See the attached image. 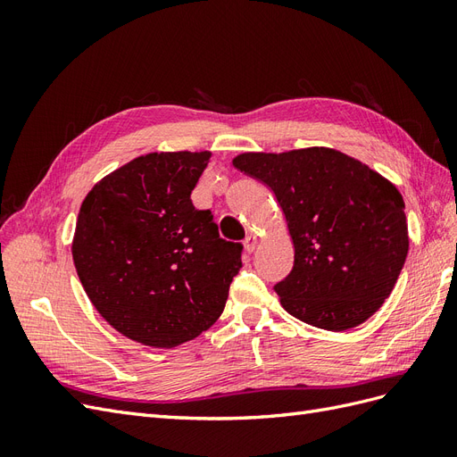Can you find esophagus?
<instances>
[{"mask_svg": "<svg viewBox=\"0 0 457 457\" xmlns=\"http://www.w3.org/2000/svg\"><path fill=\"white\" fill-rule=\"evenodd\" d=\"M255 245H257V237H253V234H247V237L244 238V247H245V252H247V253H253Z\"/></svg>", "mask_w": 457, "mask_h": 457, "instance_id": "34e87169", "label": "esophagus"}]
</instances>
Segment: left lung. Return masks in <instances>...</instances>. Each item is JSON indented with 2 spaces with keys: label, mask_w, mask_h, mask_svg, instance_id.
I'll return each instance as SVG.
<instances>
[{
  "label": "left lung",
  "mask_w": 457,
  "mask_h": 457,
  "mask_svg": "<svg viewBox=\"0 0 457 457\" xmlns=\"http://www.w3.org/2000/svg\"><path fill=\"white\" fill-rule=\"evenodd\" d=\"M234 168L267 185L282 207L295 255L274 286L301 322L343 331L391 295L408 255L404 200L395 185L334 148L245 152Z\"/></svg>",
  "instance_id": "left-lung-1"
}]
</instances>
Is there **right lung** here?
I'll use <instances>...</instances> for the list:
<instances>
[{
	"label": "right lung",
	"instance_id": "add662e5",
	"mask_svg": "<svg viewBox=\"0 0 457 457\" xmlns=\"http://www.w3.org/2000/svg\"><path fill=\"white\" fill-rule=\"evenodd\" d=\"M210 152H152L96 183L79 207L72 257L104 320L148 347L198 337L225 309L242 244L190 200Z\"/></svg>",
	"mask_w": 457,
	"mask_h": 457
}]
</instances>
